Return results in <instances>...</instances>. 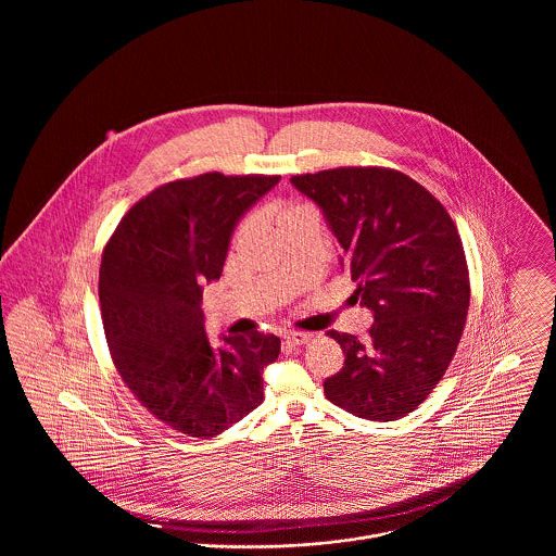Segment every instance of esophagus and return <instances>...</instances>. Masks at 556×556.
<instances>
[{
    "label": "esophagus",
    "mask_w": 556,
    "mask_h": 556,
    "mask_svg": "<svg viewBox=\"0 0 556 556\" xmlns=\"http://www.w3.org/2000/svg\"><path fill=\"white\" fill-rule=\"evenodd\" d=\"M308 340H311V333H288V336H283V342L290 345V348L306 344Z\"/></svg>",
    "instance_id": "34e87169"
}]
</instances>
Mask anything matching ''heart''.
Segmentation results:
<instances>
[{
	"label": "heart",
	"mask_w": 556,
	"mask_h": 556,
	"mask_svg": "<svg viewBox=\"0 0 556 556\" xmlns=\"http://www.w3.org/2000/svg\"><path fill=\"white\" fill-rule=\"evenodd\" d=\"M295 211H298V208H295ZM286 214H288V212H286Z\"/></svg>",
	"instance_id": "obj_1"
}]
</instances>
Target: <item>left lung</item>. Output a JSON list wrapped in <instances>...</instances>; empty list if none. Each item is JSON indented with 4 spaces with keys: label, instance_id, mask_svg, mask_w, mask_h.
<instances>
[{
    "label": "left lung",
    "instance_id": "obj_1",
    "mask_svg": "<svg viewBox=\"0 0 556 556\" xmlns=\"http://www.w3.org/2000/svg\"><path fill=\"white\" fill-rule=\"evenodd\" d=\"M290 181L323 212L375 320L367 340L329 331L345 358L325 396L361 419L396 421L431 394L460 342L471 298L463 241L446 208L397 170L331 168Z\"/></svg>",
    "mask_w": 556,
    "mask_h": 556
}]
</instances>
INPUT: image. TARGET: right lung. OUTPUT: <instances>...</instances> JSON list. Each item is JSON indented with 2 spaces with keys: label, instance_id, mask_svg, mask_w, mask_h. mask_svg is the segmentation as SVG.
I'll list each match as a JSON object with an SVG mask.
<instances>
[{
  "label": "right lung",
  "instance_id": "add662e5",
  "mask_svg": "<svg viewBox=\"0 0 556 556\" xmlns=\"http://www.w3.org/2000/svg\"><path fill=\"white\" fill-rule=\"evenodd\" d=\"M281 177L206 173L154 189L123 216L100 266L108 348L123 381L156 419L208 440L265 400L270 333H206L200 308L220 277L243 214Z\"/></svg>",
  "mask_w": 556,
  "mask_h": 556
}]
</instances>
